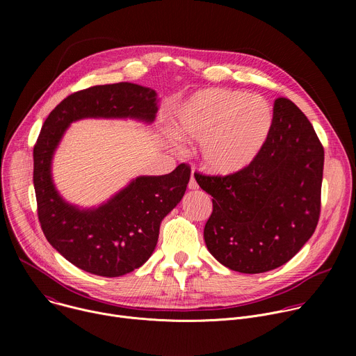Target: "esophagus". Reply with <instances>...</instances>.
<instances>
[{
  "mask_svg": "<svg viewBox=\"0 0 356 356\" xmlns=\"http://www.w3.org/2000/svg\"><path fill=\"white\" fill-rule=\"evenodd\" d=\"M188 188H190V190H197V188H198V184H197V181H195L194 176H191V177H190V181H188Z\"/></svg>",
  "mask_w": 356,
  "mask_h": 356,
  "instance_id": "34e87169",
  "label": "esophagus"
}]
</instances>
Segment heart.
I'll use <instances>...</instances> for the list:
<instances>
[{
    "label": "heart",
    "mask_w": 356,
    "mask_h": 356,
    "mask_svg": "<svg viewBox=\"0 0 356 356\" xmlns=\"http://www.w3.org/2000/svg\"><path fill=\"white\" fill-rule=\"evenodd\" d=\"M273 125L268 101L257 94L207 88L187 98L170 118L172 134L200 140L201 165L216 176H235L261 155Z\"/></svg>",
    "instance_id": "1"
}]
</instances>
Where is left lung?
Here are the masks:
<instances>
[{
    "mask_svg": "<svg viewBox=\"0 0 356 356\" xmlns=\"http://www.w3.org/2000/svg\"><path fill=\"white\" fill-rule=\"evenodd\" d=\"M324 147L289 98L273 106V125L250 168L235 176L194 173L213 197L204 227L211 255L241 273H264L289 262L316 231L321 210Z\"/></svg>",
    "mask_w": 356,
    "mask_h": 356,
    "instance_id": "8db88e82",
    "label": "left lung"
}]
</instances>
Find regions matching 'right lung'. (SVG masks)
<instances>
[{"label":"right lung","instance_id":"add662e5","mask_svg":"<svg viewBox=\"0 0 356 356\" xmlns=\"http://www.w3.org/2000/svg\"><path fill=\"white\" fill-rule=\"evenodd\" d=\"M156 91L134 83L94 86L66 97L49 114L33 146V186L42 231L63 258L92 275L118 277L140 268L155 250L162 220L179 204L190 166L139 176L97 209L66 202L52 180V158L67 127L83 118L152 122Z\"/></svg>","mask_w":356,"mask_h":356}]
</instances>
